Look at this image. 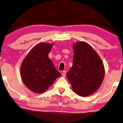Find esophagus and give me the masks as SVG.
Instances as JSON below:
<instances>
[{
  "mask_svg": "<svg viewBox=\"0 0 123 123\" xmlns=\"http://www.w3.org/2000/svg\"><path fill=\"white\" fill-rule=\"evenodd\" d=\"M62 75H63V77H66V70H63V71H62Z\"/></svg>",
  "mask_w": 123,
  "mask_h": 123,
  "instance_id": "obj_1",
  "label": "esophagus"
}]
</instances>
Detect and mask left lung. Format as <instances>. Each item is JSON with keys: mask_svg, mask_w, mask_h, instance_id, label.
Instances as JSON below:
<instances>
[{"mask_svg": "<svg viewBox=\"0 0 123 123\" xmlns=\"http://www.w3.org/2000/svg\"><path fill=\"white\" fill-rule=\"evenodd\" d=\"M73 65L66 76L78 95L87 96L94 93L104 77L102 60L88 43L80 41L73 45Z\"/></svg>", "mask_w": 123, "mask_h": 123, "instance_id": "left-lung-1", "label": "left lung"}]
</instances>
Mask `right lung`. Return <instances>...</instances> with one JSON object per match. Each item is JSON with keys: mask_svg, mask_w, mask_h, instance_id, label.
<instances>
[{"mask_svg": "<svg viewBox=\"0 0 123 123\" xmlns=\"http://www.w3.org/2000/svg\"><path fill=\"white\" fill-rule=\"evenodd\" d=\"M52 44L41 42L35 46L26 56L21 67L24 83L34 92L45 91L61 74L48 57Z\"/></svg>", "mask_w": 123, "mask_h": 123, "instance_id": "1", "label": "right lung"}]
</instances>
